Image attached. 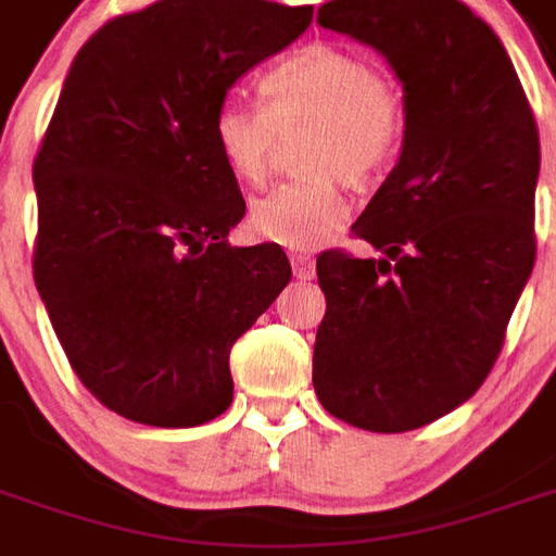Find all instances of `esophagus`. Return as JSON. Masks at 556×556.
Returning a JSON list of instances; mask_svg holds the SVG:
<instances>
[{"label": "esophagus", "mask_w": 556, "mask_h": 556, "mask_svg": "<svg viewBox=\"0 0 556 556\" xmlns=\"http://www.w3.org/2000/svg\"><path fill=\"white\" fill-rule=\"evenodd\" d=\"M291 267H294V277L298 279H313L315 277V258L306 253L291 255Z\"/></svg>", "instance_id": "obj_1"}]
</instances>
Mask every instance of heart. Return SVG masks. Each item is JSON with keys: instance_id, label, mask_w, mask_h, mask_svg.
<instances>
[{"instance_id": "1", "label": "heart", "mask_w": 556, "mask_h": 556, "mask_svg": "<svg viewBox=\"0 0 556 556\" xmlns=\"http://www.w3.org/2000/svg\"><path fill=\"white\" fill-rule=\"evenodd\" d=\"M265 106L229 98L214 113V146L238 181L265 178L279 134L303 137V166L315 175L279 184L250 207V229L289 250H318L349 223L342 178L366 184L396 157L405 134L399 89L369 59L339 43H306L262 77Z\"/></svg>"}]
</instances>
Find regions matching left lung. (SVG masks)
I'll return each mask as SVG.
<instances>
[{
    "label": "left lung",
    "instance_id": "left-lung-1",
    "mask_svg": "<svg viewBox=\"0 0 556 556\" xmlns=\"http://www.w3.org/2000/svg\"><path fill=\"white\" fill-rule=\"evenodd\" d=\"M318 23L384 55L405 137L351 226L381 258L318 255L313 384L357 429L410 431L465 405L501 354L536 258V122L501 38L465 2L333 0Z\"/></svg>",
    "mask_w": 556,
    "mask_h": 556
}]
</instances>
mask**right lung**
<instances>
[{"label": "right lung", "mask_w": 556, "mask_h": 556, "mask_svg": "<svg viewBox=\"0 0 556 556\" xmlns=\"http://www.w3.org/2000/svg\"><path fill=\"white\" fill-rule=\"evenodd\" d=\"M313 5L160 0L83 43L35 157V286L67 361L122 417L187 429L231 405L229 351L291 279L231 247L247 202L214 146L238 79Z\"/></svg>", "instance_id": "add662e5"}]
</instances>
